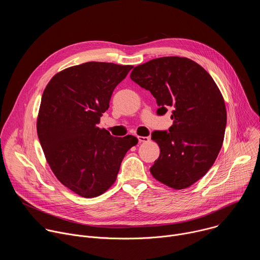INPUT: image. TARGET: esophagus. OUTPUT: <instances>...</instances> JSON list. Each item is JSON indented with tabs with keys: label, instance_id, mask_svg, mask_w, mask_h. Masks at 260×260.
<instances>
[{
	"label": "esophagus",
	"instance_id": "1",
	"mask_svg": "<svg viewBox=\"0 0 260 260\" xmlns=\"http://www.w3.org/2000/svg\"><path fill=\"white\" fill-rule=\"evenodd\" d=\"M138 140H139L140 143H146V142H149L150 141V138L149 137H142V136H140V137H138Z\"/></svg>",
	"mask_w": 260,
	"mask_h": 260
}]
</instances>
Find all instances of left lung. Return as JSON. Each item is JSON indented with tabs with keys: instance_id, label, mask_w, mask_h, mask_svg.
I'll use <instances>...</instances> for the list:
<instances>
[{
	"instance_id": "left-lung-1",
	"label": "left lung",
	"mask_w": 260,
	"mask_h": 260,
	"mask_svg": "<svg viewBox=\"0 0 260 260\" xmlns=\"http://www.w3.org/2000/svg\"><path fill=\"white\" fill-rule=\"evenodd\" d=\"M131 79L156 99L158 115L172 110L169 132L152 133L160 148L152 176L174 189L189 187L207 174L223 143V96L210 74L187 57L151 59L135 67Z\"/></svg>"
}]
</instances>
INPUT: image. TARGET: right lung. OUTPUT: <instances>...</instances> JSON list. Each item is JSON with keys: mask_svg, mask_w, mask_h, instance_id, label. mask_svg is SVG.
<instances>
[{"mask_svg": "<svg viewBox=\"0 0 260 260\" xmlns=\"http://www.w3.org/2000/svg\"><path fill=\"white\" fill-rule=\"evenodd\" d=\"M133 66L88 61L55 74L42 94L37 133L58 181L82 198H95L117 178L121 161L138 144L98 127L115 87Z\"/></svg>", "mask_w": 260, "mask_h": 260, "instance_id": "1", "label": "right lung"}]
</instances>
